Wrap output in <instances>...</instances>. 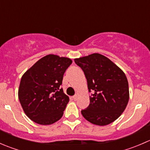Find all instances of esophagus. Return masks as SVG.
<instances>
[{"mask_svg": "<svg viewBox=\"0 0 150 150\" xmlns=\"http://www.w3.org/2000/svg\"><path fill=\"white\" fill-rule=\"evenodd\" d=\"M78 94H75V96H73V97H72V98H73L74 100L76 101L77 99H78Z\"/></svg>", "mask_w": 150, "mask_h": 150, "instance_id": "1", "label": "esophagus"}]
</instances>
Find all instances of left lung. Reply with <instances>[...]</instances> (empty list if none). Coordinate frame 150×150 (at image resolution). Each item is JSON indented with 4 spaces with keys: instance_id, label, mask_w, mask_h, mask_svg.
I'll list each match as a JSON object with an SVG mask.
<instances>
[{
    "instance_id": "1",
    "label": "left lung",
    "mask_w": 150,
    "mask_h": 150,
    "mask_svg": "<svg viewBox=\"0 0 150 150\" xmlns=\"http://www.w3.org/2000/svg\"><path fill=\"white\" fill-rule=\"evenodd\" d=\"M75 62L83 71L88 91L92 92L88 107L81 110L83 116L97 125L115 121L129 100L125 73L107 57L97 53L75 59Z\"/></svg>"
}]
</instances>
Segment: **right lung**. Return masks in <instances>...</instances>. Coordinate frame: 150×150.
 <instances>
[{
    "label": "right lung",
    "instance_id": "add662e5",
    "mask_svg": "<svg viewBox=\"0 0 150 150\" xmlns=\"http://www.w3.org/2000/svg\"><path fill=\"white\" fill-rule=\"evenodd\" d=\"M72 62L69 58L49 54L22 75L18 96L30 120L40 125H51L62 117L69 97L60 86Z\"/></svg>",
    "mask_w": 150,
    "mask_h": 150
}]
</instances>
